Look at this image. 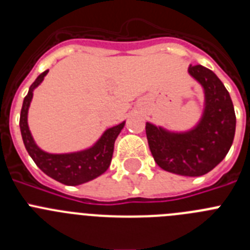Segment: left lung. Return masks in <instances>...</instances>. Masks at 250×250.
Returning <instances> with one entry per match:
<instances>
[{
    "mask_svg": "<svg viewBox=\"0 0 250 250\" xmlns=\"http://www.w3.org/2000/svg\"><path fill=\"white\" fill-rule=\"evenodd\" d=\"M189 74L204 87L202 120L187 132H170L146 123V138L154 160L161 169L184 176H200L225 158L235 134V112L230 95L211 70L189 66Z\"/></svg>",
    "mask_w": 250,
    "mask_h": 250,
    "instance_id": "obj_1",
    "label": "left lung"
}]
</instances>
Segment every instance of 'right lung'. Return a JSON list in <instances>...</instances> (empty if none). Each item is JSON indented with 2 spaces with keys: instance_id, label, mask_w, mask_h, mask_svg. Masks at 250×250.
Returning a JSON list of instances; mask_svg holds the SVG:
<instances>
[{
  "instance_id": "add662e5",
  "label": "right lung",
  "mask_w": 250,
  "mask_h": 250,
  "mask_svg": "<svg viewBox=\"0 0 250 250\" xmlns=\"http://www.w3.org/2000/svg\"><path fill=\"white\" fill-rule=\"evenodd\" d=\"M48 70L39 75L35 83L30 86L28 94L23 99L21 115H20V129L26 150L35 161V164L42 170L46 175L55 179L65 185H80L104 174L110 167L115 140L123 130L125 121L116 126L110 127L103 134L96 144L90 149L70 154H48L40 149L31 135L27 124V112L30 107L34 90L42 83Z\"/></svg>"
}]
</instances>
